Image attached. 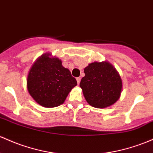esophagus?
I'll use <instances>...</instances> for the list:
<instances>
[{
  "label": "esophagus",
  "instance_id": "34e87169",
  "mask_svg": "<svg viewBox=\"0 0 153 153\" xmlns=\"http://www.w3.org/2000/svg\"><path fill=\"white\" fill-rule=\"evenodd\" d=\"M76 80H77V83H78V84L79 85L80 84V78H77Z\"/></svg>",
  "mask_w": 153,
  "mask_h": 153
}]
</instances>
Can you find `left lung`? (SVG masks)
<instances>
[{"label": "left lung", "mask_w": 153, "mask_h": 153, "mask_svg": "<svg viewBox=\"0 0 153 153\" xmlns=\"http://www.w3.org/2000/svg\"><path fill=\"white\" fill-rule=\"evenodd\" d=\"M80 87L85 100L96 108H105L120 98L123 88L121 78L112 64L107 61L91 63L84 69Z\"/></svg>", "instance_id": "obj_1"}]
</instances>
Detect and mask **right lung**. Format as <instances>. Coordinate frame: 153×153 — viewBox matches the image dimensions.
I'll use <instances>...</instances> for the list:
<instances>
[{"instance_id": "right-lung-1", "label": "right lung", "mask_w": 153, "mask_h": 153, "mask_svg": "<svg viewBox=\"0 0 153 153\" xmlns=\"http://www.w3.org/2000/svg\"><path fill=\"white\" fill-rule=\"evenodd\" d=\"M77 81L61 59L45 53L36 59L27 79L29 94L38 105L55 107L62 105Z\"/></svg>"}]
</instances>
